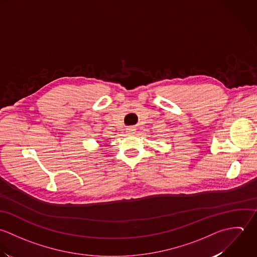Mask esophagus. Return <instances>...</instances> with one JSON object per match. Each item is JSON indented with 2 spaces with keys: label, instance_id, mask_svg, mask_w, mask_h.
<instances>
[{
  "label": "esophagus",
  "instance_id": "esophagus-1",
  "mask_svg": "<svg viewBox=\"0 0 257 257\" xmlns=\"http://www.w3.org/2000/svg\"><path fill=\"white\" fill-rule=\"evenodd\" d=\"M127 133H128L129 135L134 134V133H135V128H134V127H129V128H127Z\"/></svg>",
  "mask_w": 257,
  "mask_h": 257
}]
</instances>
